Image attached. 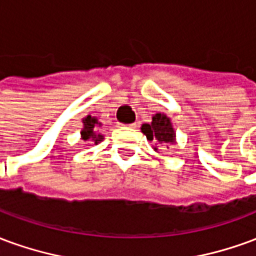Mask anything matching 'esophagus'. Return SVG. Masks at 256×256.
I'll return each instance as SVG.
<instances>
[{
    "label": "esophagus",
    "instance_id": "34e87169",
    "mask_svg": "<svg viewBox=\"0 0 256 256\" xmlns=\"http://www.w3.org/2000/svg\"><path fill=\"white\" fill-rule=\"evenodd\" d=\"M122 126H124V128H136V126H137V124H136V123H132V124H122Z\"/></svg>",
    "mask_w": 256,
    "mask_h": 256
}]
</instances>
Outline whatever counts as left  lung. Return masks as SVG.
<instances>
[{"label": "left lung", "mask_w": 256, "mask_h": 256, "mask_svg": "<svg viewBox=\"0 0 256 256\" xmlns=\"http://www.w3.org/2000/svg\"><path fill=\"white\" fill-rule=\"evenodd\" d=\"M141 132L146 136L150 141H155L158 144H176V132L172 128L170 118L164 114H156L152 118V122L145 123L141 126ZM158 152V146H154Z\"/></svg>", "instance_id": "left-lung-1"}]
</instances>
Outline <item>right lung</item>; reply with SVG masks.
Returning a JSON list of instances; mask_svg holds the SVG:
<instances>
[{
  "instance_id": "add662e5",
  "label": "right lung",
  "mask_w": 256,
  "mask_h": 256,
  "mask_svg": "<svg viewBox=\"0 0 256 256\" xmlns=\"http://www.w3.org/2000/svg\"><path fill=\"white\" fill-rule=\"evenodd\" d=\"M82 122H84V128H82V132H80V136H82V140H84V141H89L90 140V141H93L94 144H98V142H101V141L104 140V137H102L100 133L96 132L97 126L100 124L96 118L88 115V116L82 119Z\"/></svg>"
}]
</instances>
